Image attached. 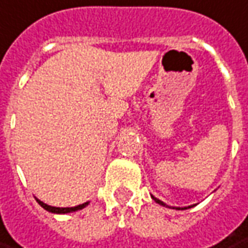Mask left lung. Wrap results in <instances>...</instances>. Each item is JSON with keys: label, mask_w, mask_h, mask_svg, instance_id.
<instances>
[{"label": "left lung", "mask_w": 248, "mask_h": 248, "mask_svg": "<svg viewBox=\"0 0 248 248\" xmlns=\"http://www.w3.org/2000/svg\"><path fill=\"white\" fill-rule=\"evenodd\" d=\"M151 197H153V200L155 201V202H156V204H159V205H162V206H166V208H173V209H178V211H179V209H187V208H192V206H194V205H190V206H184V208H181V206H169L167 204H165L163 201H160L159 199L154 197L153 194H151Z\"/></svg>", "instance_id": "1"}]
</instances>
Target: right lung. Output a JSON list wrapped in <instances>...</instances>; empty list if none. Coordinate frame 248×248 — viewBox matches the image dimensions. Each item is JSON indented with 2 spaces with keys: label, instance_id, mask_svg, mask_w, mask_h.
<instances>
[{
  "label": "right lung",
  "instance_id": "1",
  "mask_svg": "<svg viewBox=\"0 0 248 248\" xmlns=\"http://www.w3.org/2000/svg\"><path fill=\"white\" fill-rule=\"evenodd\" d=\"M36 201H37V204L42 206V208H44L46 211H48V212L51 213H56V215H66V213H73V212H77V211H81V209H83L85 206H88L89 202H90V201H86V202H83V204H81V205L67 206V208H58V206L47 205L46 202H43V201H40L39 199H36Z\"/></svg>",
  "mask_w": 248,
  "mask_h": 248
}]
</instances>
